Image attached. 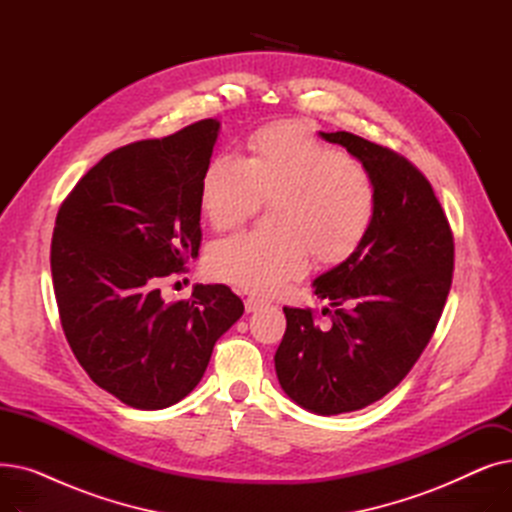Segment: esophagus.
<instances>
[{"mask_svg": "<svg viewBox=\"0 0 512 512\" xmlns=\"http://www.w3.org/2000/svg\"><path fill=\"white\" fill-rule=\"evenodd\" d=\"M263 305H265L263 301H257V299H247V301H245V311H247V313H255V311H257V309H261Z\"/></svg>", "mask_w": 512, "mask_h": 512, "instance_id": "obj_1", "label": "esophagus"}]
</instances>
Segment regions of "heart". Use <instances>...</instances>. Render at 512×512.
<instances>
[{
    "label": "heart",
    "instance_id": "obj_1",
    "mask_svg": "<svg viewBox=\"0 0 512 512\" xmlns=\"http://www.w3.org/2000/svg\"><path fill=\"white\" fill-rule=\"evenodd\" d=\"M263 199H276V232L240 230L215 240L211 276L255 294H276L309 267L351 257L367 238L378 195L371 176L334 147L292 124L251 139V155L224 151L203 172L201 209L215 228L242 222Z\"/></svg>",
    "mask_w": 512,
    "mask_h": 512
}]
</instances>
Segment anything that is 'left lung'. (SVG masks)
I'll return each instance as SVG.
<instances>
[{
	"label": "left lung",
	"mask_w": 512,
	"mask_h": 512,
	"mask_svg": "<svg viewBox=\"0 0 512 512\" xmlns=\"http://www.w3.org/2000/svg\"><path fill=\"white\" fill-rule=\"evenodd\" d=\"M359 159L378 207L363 245L313 280L332 328L311 309L284 307L276 351L286 396L315 415L365 409L394 390L421 357L452 284L454 242L434 188L409 161L353 132H319Z\"/></svg>",
	"instance_id": "left-lung-1"
}]
</instances>
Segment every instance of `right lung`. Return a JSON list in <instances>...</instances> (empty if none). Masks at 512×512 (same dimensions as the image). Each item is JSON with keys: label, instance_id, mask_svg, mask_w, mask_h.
<instances>
[{"label": "right lung", "instance_id": "add662e5", "mask_svg": "<svg viewBox=\"0 0 512 512\" xmlns=\"http://www.w3.org/2000/svg\"><path fill=\"white\" fill-rule=\"evenodd\" d=\"M220 120L107 153L62 203L51 278L62 328L89 378L124 405L157 411L201 382L245 305L224 284L166 303L159 282L199 255L201 180Z\"/></svg>", "mask_w": 512, "mask_h": 512}]
</instances>
